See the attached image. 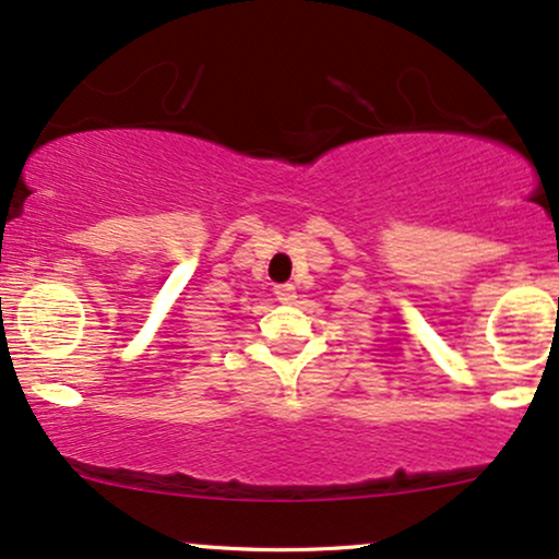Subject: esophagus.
I'll return each instance as SVG.
<instances>
[{
  "instance_id": "esophagus-1",
  "label": "esophagus",
  "mask_w": 559,
  "mask_h": 559,
  "mask_svg": "<svg viewBox=\"0 0 559 559\" xmlns=\"http://www.w3.org/2000/svg\"><path fill=\"white\" fill-rule=\"evenodd\" d=\"M273 292H275V297H278V301H284V305H292V301L297 299V288H294L292 284H278Z\"/></svg>"
}]
</instances>
